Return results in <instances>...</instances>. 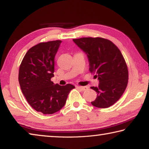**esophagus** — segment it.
<instances>
[{
  "label": "esophagus",
  "mask_w": 149,
  "mask_h": 149,
  "mask_svg": "<svg viewBox=\"0 0 149 149\" xmlns=\"http://www.w3.org/2000/svg\"><path fill=\"white\" fill-rule=\"evenodd\" d=\"M77 87L78 88V89H79L80 90H81L82 91H84L87 90L88 89V87H86V86H84V87H83V86H77Z\"/></svg>",
  "instance_id": "34e87169"
}]
</instances>
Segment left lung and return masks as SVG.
I'll return each mask as SVG.
<instances>
[{
  "mask_svg": "<svg viewBox=\"0 0 149 149\" xmlns=\"http://www.w3.org/2000/svg\"><path fill=\"white\" fill-rule=\"evenodd\" d=\"M73 41L87 54L89 71L95 74L99 84L91 87L97 97L91 104L108 108L122 97L128 83V69L122 52L110 40L102 37H83Z\"/></svg>",
  "mask_w": 149,
  "mask_h": 149,
  "instance_id": "left-lung-1",
  "label": "left lung"
}]
</instances>
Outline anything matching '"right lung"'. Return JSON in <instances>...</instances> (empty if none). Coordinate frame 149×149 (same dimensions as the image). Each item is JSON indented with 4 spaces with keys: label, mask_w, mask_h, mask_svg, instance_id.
<instances>
[{
    "label": "right lung",
    "mask_w": 149,
    "mask_h": 149,
    "mask_svg": "<svg viewBox=\"0 0 149 149\" xmlns=\"http://www.w3.org/2000/svg\"><path fill=\"white\" fill-rule=\"evenodd\" d=\"M62 41L42 42L26 52L19 65L18 80L22 91L29 105L37 112L52 114L65 105L71 84H54V57Z\"/></svg>",
    "instance_id": "right-lung-1"
}]
</instances>
